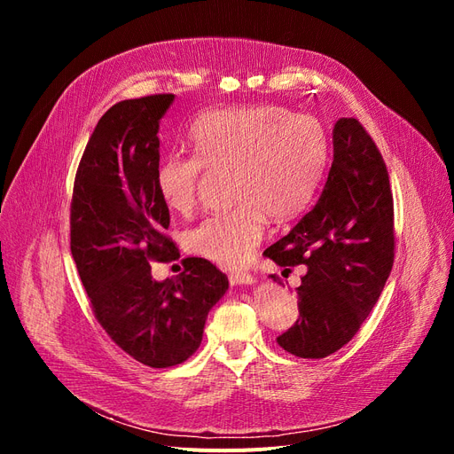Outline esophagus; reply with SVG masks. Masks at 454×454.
I'll list each match as a JSON object with an SVG mask.
<instances>
[{"instance_id": "obj_1", "label": "esophagus", "mask_w": 454, "mask_h": 454, "mask_svg": "<svg viewBox=\"0 0 454 454\" xmlns=\"http://www.w3.org/2000/svg\"><path fill=\"white\" fill-rule=\"evenodd\" d=\"M229 282H231L232 286L252 284V282H254V277H252L250 272H242V270H239V272H232V274H229Z\"/></svg>"}]
</instances>
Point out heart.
<instances>
[{
	"mask_svg": "<svg viewBox=\"0 0 454 454\" xmlns=\"http://www.w3.org/2000/svg\"><path fill=\"white\" fill-rule=\"evenodd\" d=\"M193 155H167L155 170L168 210L191 214L204 170L229 168L231 208L204 217L185 237L187 248L237 269L263 239L267 214L287 219L305 208L327 159V136L309 115L280 106L231 107L200 117L189 132Z\"/></svg>",
	"mask_w": 454,
	"mask_h": 454,
	"instance_id": "heart-1",
	"label": "heart"
}]
</instances>
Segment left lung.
I'll list each match as a JSON object with an SVG mask.
<instances>
[{
    "label": "left lung",
    "instance_id": "1",
    "mask_svg": "<svg viewBox=\"0 0 454 454\" xmlns=\"http://www.w3.org/2000/svg\"><path fill=\"white\" fill-rule=\"evenodd\" d=\"M394 199L387 164L358 119H339L333 162L312 208L265 250L280 267L307 265L299 318L277 337L299 358H325L358 333L394 265ZM272 280H278L272 274Z\"/></svg>",
    "mask_w": 454,
    "mask_h": 454
}]
</instances>
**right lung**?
Masks as SVG:
<instances>
[{
	"mask_svg": "<svg viewBox=\"0 0 454 454\" xmlns=\"http://www.w3.org/2000/svg\"><path fill=\"white\" fill-rule=\"evenodd\" d=\"M172 102L174 94H151L107 109L81 157L70 210V248L96 320L149 367L193 356L206 316L229 287L202 257L184 259L174 278L151 277V261L180 257L155 187L159 121Z\"/></svg>",
	"mask_w": 454,
	"mask_h": 454,
	"instance_id": "1",
	"label": "right lung"
}]
</instances>
